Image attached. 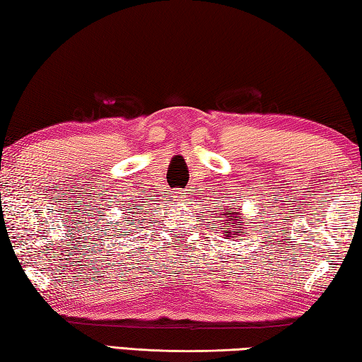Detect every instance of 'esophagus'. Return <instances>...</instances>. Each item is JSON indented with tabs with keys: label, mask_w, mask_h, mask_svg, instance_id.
Here are the masks:
<instances>
[{
	"label": "esophagus",
	"mask_w": 362,
	"mask_h": 362,
	"mask_svg": "<svg viewBox=\"0 0 362 362\" xmlns=\"http://www.w3.org/2000/svg\"><path fill=\"white\" fill-rule=\"evenodd\" d=\"M185 189H174L173 192V198L175 199V201H182L183 198H185Z\"/></svg>",
	"instance_id": "1"
}]
</instances>
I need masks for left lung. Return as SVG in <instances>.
<instances>
[{
    "instance_id": "obj_1",
    "label": "left lung",
    "mask_w": 362,
    "mask_h": 362,
    "mask_svg": "<svg viewBox=\"0 0 362 362\" xmlns=\"http://www.w3.org/2000/svg\"><path fill=\"white\" fill-rule=\"evenodd\" d=\"M236 203H231V206H223V209L217 212V217L223 218V223H220V233L226 238V240H230V238H236L241 236L243 233V225H244V220H243V214H241V206H235ZM220 207V206H218ZM247 222L250 220L247 218ZM214 228H217V226H214ZM240 229V231L238 232L237 230Z\"/></svg>"
}]
</instances>
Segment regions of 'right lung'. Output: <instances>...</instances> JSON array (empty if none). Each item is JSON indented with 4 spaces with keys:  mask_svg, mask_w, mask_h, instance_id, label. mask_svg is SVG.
<instances>
[{
    "mask_svg": "<svg viewBox=\"0 0 362 362\" xmlns=\"http://www.w3.org/2000/svg\"><path fill=\"white\" fill-rule=\"evenodd\" d=\"M140 207H145V204H140L139 201H137V204H132L131 207H122V209H126V211H134V214H140L142 211H139ZM142 222H144V218H142Z\"/></svg>",
    "mask_w": 362,
    "mask_h": 362,
    "instance_id": "right-lung-1",
    "label": "right lung"
}]
</instances>
